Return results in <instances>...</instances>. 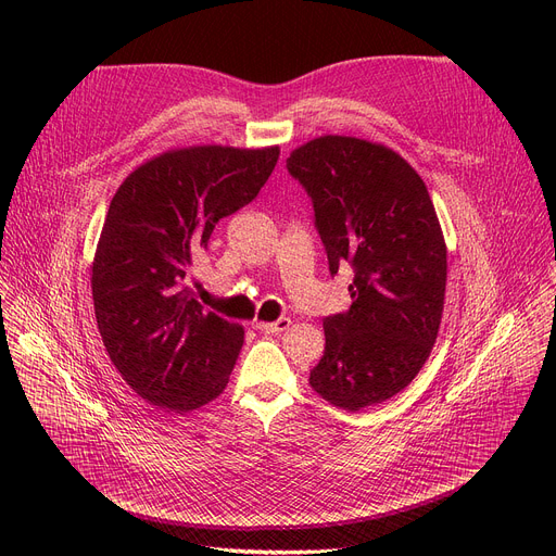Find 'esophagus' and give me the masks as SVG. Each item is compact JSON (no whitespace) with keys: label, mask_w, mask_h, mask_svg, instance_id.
Wrapping results in <instances>:
<instances>
[{"label":"esophagus","mask_w":556,"mask_h":556,"mask_svg":"<svg viewBox=\"0 0 556 556\" xmlns=\"http://www.w3.org/2000/svg\"><path fill=\"white\" fill-rule=\"evenodd\" d=\"M290 325H293V323H290V317H279V319H275V323H256L254 329H258L263 333H281Z\"/></svg>","instance_id":"1"}]
</instances>
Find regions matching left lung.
Segmentation results:
<instances>
[{"instance_id":"left-lung-1","label":"left lung","mask_w":556,"mask_h":556,"mask_svg":"<svg viewBox=\"0 0 556 556\" xmlns=\"http://www.w3.org/2000/svg\"><path fill=\"white\" fill-rule=\"evenodd\" d=\"M286 168L313 202L329 273L354 268L352 306L325 317L311 388L342 410L383 403L424 367L440 331L446 245L417 170L381 143L327 135Z\"/></svg>"}]
</instances>
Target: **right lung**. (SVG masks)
<instances>
[{"label":"right lung","instance_id":"obj_1","mask_svg":"<svg viewBox=\"0 0 556 556\" xmlns=\"http://www.w3.org/2000/svg\"><path fill=\"white\" fill-rule=\"evenodd\" d=\"M277 160V146H193L141 164L114 193L92 266L94 313L110 361L149 403L189 413L225 390L243 327L193 300L185 277Z\"/></svg>","mask_w":556,"mask_h":556}]
</instances>
